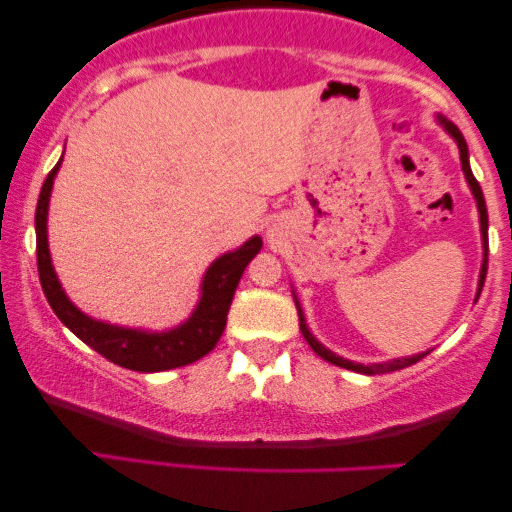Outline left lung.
<instances>
[{
	"label": "left lung",
	"instance_id": "8db88e82",
	"mask_svg": "<svg viewBox=\"0 0 512 512\" xmlns=\"http://www.w3.org/2000/svg\"><path fill=\"white\" fill-rule=\"evenodd\" d=\"M440 125L445 127V132L450 134L452 139L457 142V149H460V161H462V170H464V178L469 182V190H472L474 199H477V209H479V223H481V240H484V262H481V272H479V289H477V298L481 296V289H484V279H486V264H489V214H486V202H484V192H481L477 178L472 175V168H469V151H467V142H464L462 132L457 129L452 122L443 120V117H438ZM296 308H298V320H301V332L305 337V342L310 344V349L315 351L317 356L325 358V361L334 363V366H342L346 370H356V373H366V375H380V373H392V370H402L407 366H414L416 361H421L428 351L424 354H416V356H409V358H395V361L390 363H370V366H363V363H354V361H346V358L332 354L330 349H325L317 339L313 337V332L308 330V325H305V317H303V310L301 305L296 301Z\"/></svg>",
	"mask_w": 512,
	"mask_h": 512
}]
</instances>
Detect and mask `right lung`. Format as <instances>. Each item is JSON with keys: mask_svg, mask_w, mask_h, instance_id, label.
I'll return each instance as SVG.
<instances>
[{"mask_svg": "<svg viewBox=\"0 0 512 512\" xmlns=\"http://www.w3.org/2000/svg\"><path fill=\"white\" fill-rule=\"evenodd\" d=\"M60 163L62 158L50 170L48 178H45L43 187H40L38 207H35V252H38L40 286H43L45 298H48L55 315L60 317L81 342L91 346L93 351H98V354L117 363V366L137 370V373H158V370L180 368L207 356L221 339L223 330H226V317L228 308H231L233 293L238 289V281L243 276L245 267L260 252L262 238L252 236L238 250L226 252L219 260L211 262L207 274H204L202 296H199L195 313L187 317L182 325L173 327V330L144 332L93 320V317L81 313L69 301L67 293L62 291V284L57 279L55 267H52L50 260L48 204L52 182H55Z\"/></svg>", "mask_w": 512, "mask_h": 512, "instance_id": "1", "label": "right lung"}]
</instances>
